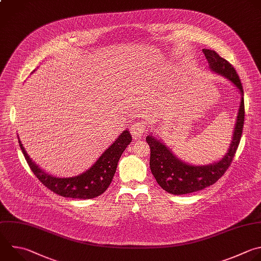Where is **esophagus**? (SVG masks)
Returning a JSON list of instances; mask_svg holds the SVG:
<instances>
[{
  "label": "esophagus",
  "instance_id": "1",
  "mask_svg": "<svg viewBox=\"0 0 261 261\" xmlns=\"http://www.w3.org/2000/svg\"><path fill=\"white\" fill-rule=\"evenodd\" d=\"M130 130H131V134L133 135V137H134L135 139H139V138L145 133L146 126H145L143 123L135 122V123L132 124Z\"/></svg>",
  "mask_w": 261,
  "mask_h": 261
}]
</instances>
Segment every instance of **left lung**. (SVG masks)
<instances>
[{
	"instance_id": "left-lung-1",
	"label": "left lung",
	"mask_w": 261,
	"mask_h": 261,
	"mask_svg": "<svg viewBox=\"0 0 261 261\" xmlns=\"http://www.w3.org/2000/svg\"><path fill=\"white\" fill-rule=\"evenodd\" d=\"M212 71L219 73L234 84L242 94L232 141L226 154L217 163L206 166H192L181 162L160 140L148 135L146 141L150 147L149 166L159 186L169 194L185 195L202 191L214 185L228 169L239 146L245 119L244 89L234 67L213 50L203 49Z\"/></svg>"
}]
</instances>
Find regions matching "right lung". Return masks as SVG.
Listing matches in <instances>:
<instances>
[{"instance_id": "1", "label": "right lung", "mask_w": 261, "mask_h": 261, "mask_svg": "<svg viewBox=\"0 0 261 261\" xmlns=\"http://www.w3.org/2000/svg\"><path fill=\"white\" fill-rule=\"evenodd\" d=\"M131 140V134L125 130L89 170L70 178H57L47 174L31 160L21 141L18 142L31 170L47 189L64 198L86 200L96 198L107 191L112 184L118 162Z\"/></svg>"}]
</instances>
